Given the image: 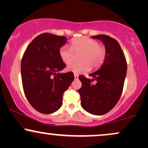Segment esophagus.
<instances>
[{"label": "esophagus", "instance_id": "1", "mask_svg": "<svg viewBox=\"0 0 148 148\" xmlns=\"http://www.w3.org/2000/svg\"><path fill=\"white\" fill-rule=\"evenodd\" d=\"M74 79H75L76 80L79 79V76L77 75V74H74Z\"/></svg>", "mask_w": 148, "mask_h": 148}]
</instances>
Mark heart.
<instances>
[{"instance_id": "1", "label": "heart", "mask_w": 148, "mask_h": 148, "mask_svg": "<svg viewBox=\"0 0 148 148\" xmlns=\"http://www.w3.org/2000/svg\"><path fill=\"white\" fill-rule=\"evenodd\" d=\"M71 49L67 45H63L59 49V56L64 64H69L73 59L74 51L75 53L81 52L79 63L69 64L67 70L74 74L87 72L91 67L95 69L102 64L106 57V52L99 42L88 37H77L71 41Z\"/></svg>"}]
</instances>
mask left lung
<instances>
[{"label": "left lung", "instance_id": "8db88e82", "mask_svg": "<svg viewBox=\"0 0 148 148\" xmlns=\"http://www.w3.org/2000/svg\"><path fill=\"white\" fill-rule=\"evenodd\" d=\"M92 38L103 42L106 57L101 67L89 74L92 79L79 76L82 83L79 92L81 105L85 111L92 115H101L111 111L120 99L127 64L125 54L117 40L106 35H95ZM94 80L95 83H93Z\"/></svg>", "mask_w": 148, "mask_h": 148}]
</instances>
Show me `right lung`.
<instances>
[{
  "instance_id": "add662e5",
  "label": "right lung",
  "mask_w": 148,
  "mask_h": 148,
  "mask_svg": "<svg viewBox=\"0 0 148 148\" xmlns=\"http://www.w3.org/2000/svg\"><path fill=\"white\" fill-rule=\"evenodd\" d=\"M67 37L43 33L35 37L22 58L21 74L23 91L31 106L44 114L54 113L62 104V95L74 81L72 72L60 73L66 64L59 49Z\"/></svg>"
}]
</instances>
